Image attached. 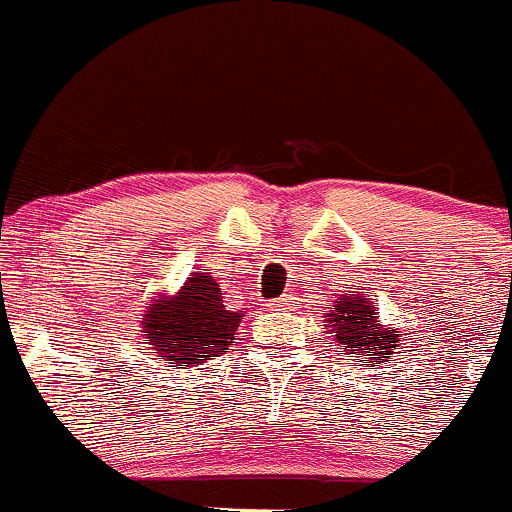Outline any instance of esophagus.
I'll use <instances>...</instances> for the list:
<instances>
[{
	"instance_id": "obj_1",
	"label": "esophagus",
	"mask_w": 512,
	"mask_h": 512,
	"mask_svg": "<svg viewBox=\"0 0 512 512\" xmlns=\"http://www.w3.org/2000/svg\"><path fill=\"white\" fill-rule=\"evenodd\" d=\"M297 300V297H292V295H283V297H280V300H278V307H283V309H290V307H295V302Z\"/></svg>"
}]
</instances>
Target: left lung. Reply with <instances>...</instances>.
I'll list each match as a JSON object with an SVG mask.
<instances>
[{"label": "left lung", "instance_id": "1", "mask_svg": "<svg viewBox=\"0 0 512 512\" xmlns=\"http://www.w3.org/2000/svg\"><path fill=\"white\" fill-rule=\"evenodd\" d=\"M377 314V304L370 297L341 295L324 319L336 346H341L338 353L358 363H370L372 370L392 358L404 336L392 324H382Z\"/></svg>", "mask_w": 512, "mask_h": 512}]
</instances>
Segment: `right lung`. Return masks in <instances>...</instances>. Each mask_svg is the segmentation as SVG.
<instances>
[{
	"label": "right lung",
	"mask_w": 512,
	"mask_h": 512,
	"mask_svg": "<svg viewBox=\"0 0 512 512\" xmlns=\"http://www.w3.org/2000/svg\"><path fill=\"white\" fill-rule=\"evenodd\" d=\"M244 312H232L222 302L220 283L210 273H193L179 292L152 297L140 321L149 350L166 367L203 365L227 353Z\"/></svg>",
	"instance_id": "1"
}]
</instances>
